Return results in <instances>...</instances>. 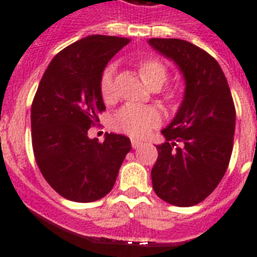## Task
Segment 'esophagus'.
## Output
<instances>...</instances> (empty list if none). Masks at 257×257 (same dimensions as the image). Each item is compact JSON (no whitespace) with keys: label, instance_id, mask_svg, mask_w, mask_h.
<instances>
[{"label":"esophagus","instance_id":"34e87169","mask_svg":"<svg viewBox=\"0 0 257 257\" xmlns=\"http://www.w3.org/2000/svg\"><path fill=\"white\" fill-rule=\"evenodd\" d=\"M131 144H132V148L133 149H136V148H140L141 147V141H139V140H135V139H132L131 140Z\"/></svg>","mask_w":257,"mask_h":257}]
</instances>
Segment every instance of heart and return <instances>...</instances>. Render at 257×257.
Segmentation results:
<instances>
[{
  "instance_id": "heart-1",
  "label": "heart",
  "mask_w": 257,
  "mask_h": 257,
  "mask_svg": "<svg viewBox=\"0 0 257 257\" xmlns=\"http://www.w3.org/2000/svg\"><path fill=\"white\" fill-rule=\"evenodd\" d=\"M139 72L144 83L153 88L165 84L168 80L169 71L162 62L157 59L144 60L139 64ZM114 66L109 64L104 68L100 76V92L104 100H110L114 96L113 84ZM161 122V113L157 108L140 107L128 104L124 105L113 114L112 117V128L117 132L125 133L132 137H145L153 128Z\"/></svg>"
}]
</instances>
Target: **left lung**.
<instances>
[{
	"instance_id": "8db88e82",
	"label": "left lung",
	"mask_w": 257,
	"mask_h": 257,
	"mask_svg": "<svg viewBox=\"0 0 257 257\" xmlns=\"http://www.w3.org/2000/svg\"><path fill=\"white\" fill-rule=\"evenodd\" d=\"M149 45L178 66L185 96L173 121L162 129L152 169L153 189L178 207L198 204L215 190L230 164L235 105L219 63L198 46L174 38H152Z\"/></svg>"
}]
</instances>
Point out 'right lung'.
Segmentation results:
<instances>
[{
	"instance_id": "1",
	"label": "right lung",
	"mask_w": 257,
	"mask_h": 257,
	"mask_svg": "<svg viewBox=\"0 0 257 257\" xmlns=\"http://www.w3.org/2000/svg\"><path fill=\"white\" fill-rule=\"evenodd\" d=\"M129 42L109 35L79 39L56 54L38 85L31 105L35 161L50 186L68 201L105 197L132 148L122 135L105 133L103 143L88 137L105 110L100 76Z\"/></svg>"
}]
</instances>
